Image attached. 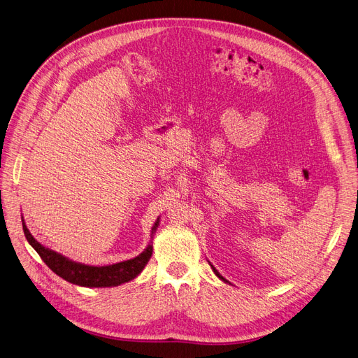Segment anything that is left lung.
I'll list each match as a JSON object with an SVG mask.
<instances>
[{"label":"left lung","mask_w":358,"mask_h":358,"mask_svg":"<svg viewBox=\"0 0 358 358\" xmlns=\"http://www.w3.org/2000/svg\"><path fill=\"white\" fill-rule=\"evenodd\" d=\"M213 271H214V273H216V275H217V276H219V278H220V279H223V278H222V276H220V273H219V272H217V271H216V269H214V268H213ZM223 280H224V279H223Z\"/></svg>","instance_id":"1"}]
</instances>
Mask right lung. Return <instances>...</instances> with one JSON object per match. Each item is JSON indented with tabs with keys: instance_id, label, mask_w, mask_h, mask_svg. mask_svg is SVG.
I'll list each match as a JSON object with an SVG mask.
<instances>
[{
	"instance_id": "obj_1",
	"label": "right lung",
	"mask_w": 358,
	"mask_h": 358,
	"mask_svg": "<svg viewBox=\"0 0 358 358\" xmlns=\"http://www.w3.org/2000/svg\"><path fill=\"white\" fill-rule=\"evenodd\" d=\"M158 226V222L152 227L155 230ZM22 230L26 234V239L29 243L34 248V250L40 255L44 264L49 266L56 275L63 278L64 280L80 285V287H89V288H103V287H117V285L125 283L135 276L141 273L144 266L148 264V260L152 255V246L150 245L139 256L119 262V264L109 265V266H87L82 264H76L66 259L64 256L41 246L31 233L29 231L26 223L22 220Z\"/></svg>"
}]
</instances>
